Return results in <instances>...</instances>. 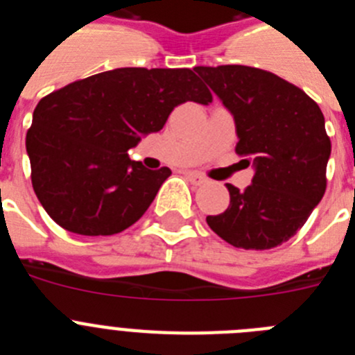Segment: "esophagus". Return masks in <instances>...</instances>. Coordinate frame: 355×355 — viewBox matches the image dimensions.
<instances>
[{"label": "esophagus", "instance_id": "1", "mask_svg": "<svg viewBox=\"0 0 355 355\" xmlns=\"http://www.w3.org/2000/svg\"><path fill=\"white\" fill-rule=\"evenodd\" d=\"M184 174H187V178L190 181H192L193 184H202V183H206V178L202 174H199V172H192V171H188V172H184Z\"/></svg>", "mask_w": 355, "mask_h": 355}]
</instances>
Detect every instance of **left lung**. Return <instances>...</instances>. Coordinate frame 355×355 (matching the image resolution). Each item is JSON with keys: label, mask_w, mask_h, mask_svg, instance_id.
<instances>
[{"label": "left lung", "mask_w": 355, "mask_h": 355, "mask_svg": "<svg viewBox=\"0 0 355 355\" xmlns=\"http://www.w3.org/2000/svg\"><path fill=\"white\" fill-rule=\"evenodd\" d=\"M233 115L236 153L249 156L252 183L233 184L229 206L206 222L238 249L265 250L288 241L325 193L331 140L320 106L299 87L247 65L196 67Z\"/></svg>", "instance_id": "8db88e82"}]
</instances>
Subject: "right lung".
I'll return each mask as SVG.
<instances>
[{"mask_svg": "<svg viewBox=\"0 0 355 355\" xmlns=\"http://www.w3.org/2000/svg\"><path fill=\"white\" fill-rule=\"evenodd\" d=\"M209 105L190 69L121 67L40 99L26 135L42 208L71 233H121L147 211L171 168L150 171L128 150L158 133L181 103Z\"/></svg>", "mask_w": 355, "mask_h": 355, "instance_id": "right-lung-1", "label": "right lung"}]
</instances>
